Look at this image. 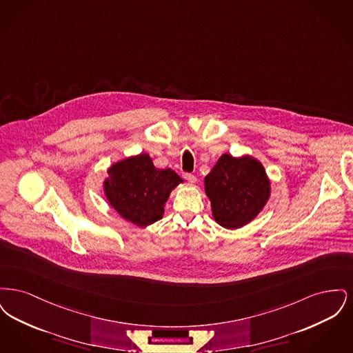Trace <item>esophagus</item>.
Instances as JSON below:
<instances>
[{"mask_svg":"<svg viewBox=\"0 0 353 353\" xmlns=\"http://www.w3.org/2000/svg\"><path fill=\"white\" fill-rule=\"evenodd\" d=\"M184 179L188 181V183H190V184H194L196 183V176L194 174H192V173H184Z\"/></svg>","mask_w":353,"mask_h":353,"instance_id":"34e87169","label":"esophagus"}]
</instances>
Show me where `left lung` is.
Wrapping results in <instances>:
<instances>
[{
    "label": "left lung",
    "instance_id": "left-lung-1",
    "mask_svg": "<svg viewBox=\"0 0 353 353\" xmlns=\"http://www.w3.org/2000/svg\"><path fill=\"white\" fill-rule=\"evenodd\" d=\"M205 190L214 219L226 229H238L263 209L270 197V181L255 159H235L225 153L205 177Z\"/></svg>",
    "mask_w": 353,
    "mask_h": 353
}]
</instances>
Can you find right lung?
Instances as JSON below:
<instances>
[{"label": "right lung", "instance_id": "right-lung-1", "mask_svg": "<svg viewBox=\"0 0 353 353\" xmlns=\"http://www.w3.org/2000/svg\"><path fill=\"white\" fill-rule=\"evenodd\" d=\"M180 183L176 172L154 168L151 157L141 153L108 169L104 192L123 219L143 228L161 219L164 203Z\"/></svg>", "mask_w": 353, "mask_h": 353}]
</instances>
